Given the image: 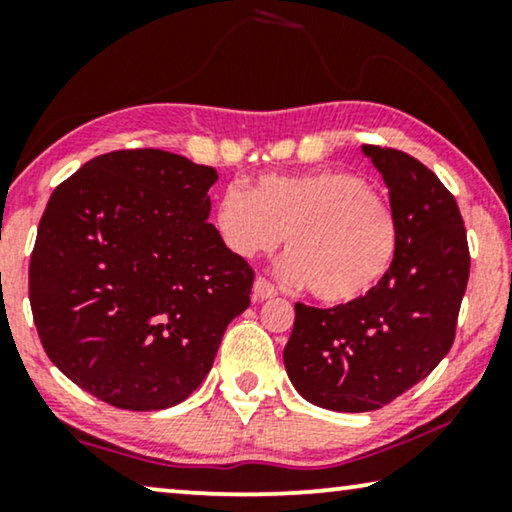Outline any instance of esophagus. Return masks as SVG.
I'll list each match as a JSON object with an SVG mask.
<instances>
[{"label": "esophagus", "mask_w": 512, "mask_h": 512, "mask_svg": "<svg viewBox=\"0 0 512 512\" xmlns=\"http://www.w3.org/2000/svg\"><path fill=\"white\" fill-rule=\"evenodd\" d=\"M275 296H277V289L268 282V279H263V277H256L254 279V289H251V298H254L256 303H263V300H270V298H275Z\"/></svg>", "instance_id": "esophagus-1"}]
</instances>
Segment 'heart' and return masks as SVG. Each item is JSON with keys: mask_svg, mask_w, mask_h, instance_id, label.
Returning <instances> with one entry per match:
<instances>
[{"mask_svg": "<svg viewBox=\"0 0 512 512\" xmlns=\"http://www.w3.org/2000/svg\"><path fill=\"white\" fill-rule=\"evenodd\" d=\"M214 228L230 254L256 258L282 242L279 275L310 286L326 305L368 296L398 254V219L366 179L342 170L270 174L251 186L223 188Z\"/></svg>", "mask_w": 512, "mask_h": 512, "instance_id": "obj_1", "label": "heart"}]
</instances>
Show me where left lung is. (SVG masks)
I'll return each instance as SVG.
<instances>
[{"instance_id": "8db88e82", "label": "left lung", "mask_w": 512, "mask_h": 512, "mask_svg": "<svg viewBox=\"0 0 512 512\" xmlns=\"http://www.w3.org/2000/svg\"><path fill=\"white\" fill-rule=\"evenodd\" d=\"M361 151L389 188L401 230L396 261L354 303H298L284 347L298 394L335 412L380 410L445 359L471 270L459 207L436 174L403 151Z\"/></svg>"}]
</instances>
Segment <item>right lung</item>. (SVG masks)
<instances>
[{
  "label": "right lung",
  "instance_id": "obj_1",
  "mask_svg": "<svg viewBox=\"0 0 512 512\" xmlns=\"http://www.w3.org/2000/svg\"><path fill=\"white\" fill-rule=\"evenodd\" d=\"M216 179L170 151H114L48 200L30 261L34 324L48 359L100 401H186L249 307L254 270L207 221Z\"/></svg>",
  "mask_w": 512,
  "mask_h": 512
}]
</instances>
